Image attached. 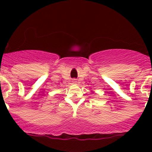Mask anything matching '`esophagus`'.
<instances>
[{
  "label": "esophagus",
  "instance_id": "obj_1",
  "mask_svg": "<svg viewBox=\"0 0 152 152\" xmlns=\"http://www.w3.org/2000/svg\"><path fill=\"white\" fill-rule=\"evenodd\" d=\"M72 82H73V84H76V82H77V81H76V79H73V81H72Z\"/></svg>",
  "mask_w": 152,
  "mask_h": 152
}]
</instances>
